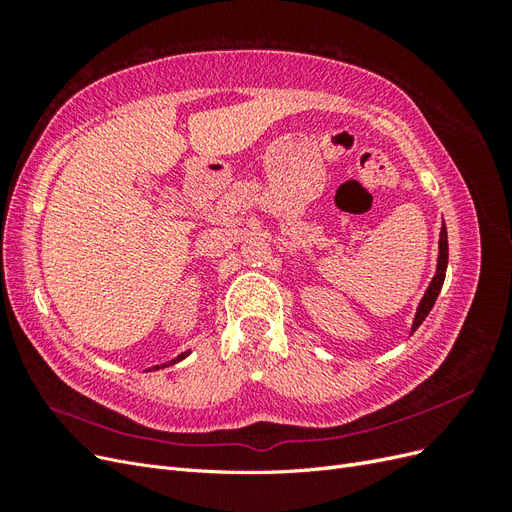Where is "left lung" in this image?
I'll list each match as a JSON object with an SVG mask.
<instances>
[{
	"mask_svg": "<svg viewBox=\"0 0 512 512\" xmlns=\"http://www.w3.org/2000/svg\"><path fill=\"white\" fill-rule=\"evenodd\" d=\"M446 265H448V237H446V226L442 224L440 228V245H438V265H436V275H433V280L429 282L425 294L421 303H418L416 307V314H414V320H412V329H410V335L421 327L423 320L429 316L433 303H436L438 294L442 290V284H444V275H446Z\"/></svg>",
	"mask_w": 512,
	"mask_h": 512,
	"instance_id": "8db88e82",
	"label": "left lung"
}]
</instances>
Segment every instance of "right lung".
Returning <instances> with one entry per match:
<instances>
[{
	"instance_id": "add662e5",
	"label": "right lung",
	"mask_w": 512,
	"mask_h": 512,
	"mask_svg": "<svg viewBox=\"0 0 512 512\" xmlns=\"http://www.w3.org/2000/svg\"><path fill=\"white\" fill-rule=\"evenodd\" d=\"M188 354H190V350H188V352H181L179 356H175V359H170L168 363H162V365H153V367H149L147 371H158V369H164V367H170V365H175V363L183 361V359H185V356H188Z\"/></svg>"
}]
</instances>
